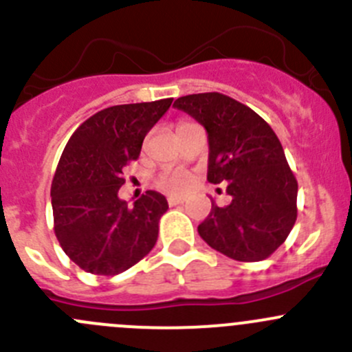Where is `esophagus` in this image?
<instances>
[{
  "instance_id": "esophagus-1",
  "label": "esophagus",
  "mask_w": 352,
  "mask_h": 352,
  "mask_svg": "<svg viewBox=\"0 0 352 352\" xmlns=\"http://www.w3.org/2000/svg\"><path fill=\"white\" fill-rule=\"evenodd\" d=\"M184 202H186V199L184 197H175V196L168 197V206H179V204H184Z\"/></svg>"
}]
</instances>
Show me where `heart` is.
Instances as JSON below:
<instances>
[{
    "mask_svg": "<svg viewBox=\"0 0 352 352\" xmlns=\"http://www.w3.org/2000/svg\"><path fill=\"white\" fill-rule=\"evenodd\" d=\"M180 126H182V124H180ZM158 186L173 194H184L190 189V186H192V177H190L189 173H172V175L162 177V179L158 180Z\"/></svg>",
    "mask_w": 352,
    "mask_h": 352,
    "instance_id": "obj_1",
    "label": "heart"
}]
</instances>
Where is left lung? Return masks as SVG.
Here are the masks:
<instances>
[{"instance_id": "8db88e82", "label": "left lung", "mask_w": 352, "mask_h": 352, "mask_svg": "<svg viewBox=\"0 0 352 352\" xmlns=\"http://www.w3.org/2000/svg\"><path fill=\"white\" fill-rule=\"evenodd\" d=\"M177 109L208 131V180L226 184L232 202H212L197 226L201 239L240 262L264 261L278 250L296 221L298 182L272 127L228 95H186Z\"/></svg>"}]
</instances>
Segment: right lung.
Returning a JSON list of instances; mask_svg holds the SVG:
<instances>
[{
  "label": "right lung",
  "instance_id": "obj_1",
  "mask_svg": "<svg viewBox=\"0 0 352 352\" xmlns=\"http://www.w3.org/2000/svg\"><path fill=\"white\" fill-rule=\"evenodd\" d=\"M173 98L113 105L85 120L63 151L52 179L54 233L65 254L83 271L116 276L150 254L165 196L146 190L133 208L117 192L122 168L138 160L148 131Z\"/></svg>",
  "mask_w": 352,
  "mask_h": 352
}]
</instances>
